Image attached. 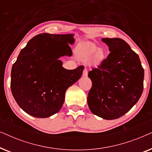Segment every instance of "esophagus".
<instances>
[{
	"label": "esophagus",
	"mask_w": 152,
	"mask_h": 152,
	"mask_svg": "<svg viewBox=\"0 0 152 152\" xmlns=\"http://www.w3.org/2000/svg\"><path fill=\"white\" fill-rule=\"evenodd\" d=\"M87 75H88V70H87L86 68H84V71H83V76L86 77L87 76Z\"/></svg>",
	"instance_id": "esophagus-1"
}]
</instances>
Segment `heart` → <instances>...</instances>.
<instances>
[{
    "label": "heart",
    "mask_w": 152,
    "mask_h": 152,
    "mask_svg": "<svg viewBox=\"0 0 152 152\" xmlns=\"http://www.w3.org/2000/svg\"><path fill=\"white\" fill-rule=\"evenodd\" d=\"M75 54L78 59L82 61H91L97 64L102 61L104 53L102 49H98L97 45L91 42H83L77 45Z\"/></svg>",
    "instance_id": "b5f03b06"
}]
</instances>
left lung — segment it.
I'll return each instance as SVG.
<instances>
[{
  "label": "left lung",
  "instance_id": "left-lung-1",
  "mask_svg": "<svg viewBox=\"0 0 152 152\" xmlns=\"http://www.w3.org/2000/svg\"><path fill=\"white\" fill-rule=\"evenodd\" d=\"M111 52L97 68L89 71L92 82L88 107L105 120L119 118L137 103L143 91L144 69L138 55L126 41L104 38Z\"/></svg>",
  "mask_w": 152,
  "mask_h": 152
}]
</instances>
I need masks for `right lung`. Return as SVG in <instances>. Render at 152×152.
I'll use <instances>...</instances> for the list:
<instances>
[{
    "label": "right lung",
    "mask_w": 152,
    "mask_h": 152,
    "mask_svg": "<svg viewBox=\"0 0 152 152\" xmlns=\"http://www.w3.org/2000/svg\"><path fill=\"white\" fill-rule=\"evenodd\" d=\"M73 34H39L20 50L11 72V90L18 106L29 115L44 118L61 109L68 87L82 75L84 66L63 68L59 58L72 55Z\"/></svg>",
    "instance_id": "right-lung-1"
}]
</instances>
